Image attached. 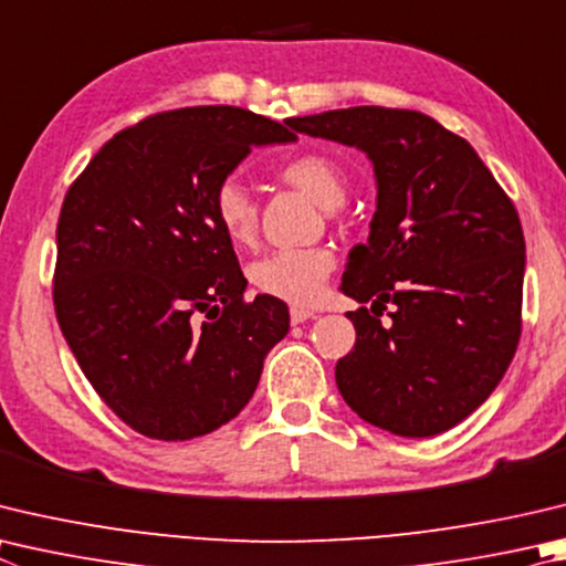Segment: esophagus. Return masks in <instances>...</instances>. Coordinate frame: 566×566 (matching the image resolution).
Instances as JSON below:
<instances>
[{
    "label": "esophagus",
    "mask_w": 566,
    "mask_h": 566,
    "mask_svg": "<svg viewBox=\"0 0 566 566\" xmlns=\"http://www.w3.org/2000/svg\"><path fill=\"white\" fill-rule=\"evenodd\" d=\"M314 316H316V312H312V310H302V306H292V310H290L292 324H304L306 318H314Z\"/></svg>",
    "instance_id": "34e87169"
}]
</instances>
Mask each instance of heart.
<instances>
[{
  "label": "heart",
  "mask_w": 566,
  "mask_h": 566,
  "mask_svg": "<svg viewBox=\"0 0 566 566\" xmlns=\"http://www.w3.org/2000/svg\"><path fill=\"white\" fill-rule=\"evenodd\" d=\"M276 180L302 190L318 208L334 210L344 205L348 178L338 163L326 153L310 150L284 160L274 170ZM212 214L234 248H250L256 240V205L238 180H222L212 195ZM334 252L328 248L280 250L262 256L250 266L254 290L294 306H310L322 296L328 274L334 272Z\"/></svg>",
  "instance_id": "obj_1"
}]
</instances>
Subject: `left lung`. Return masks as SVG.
I'll use <instances>...</instances> for the list:
<instances>
[{"instance_id":"8db88e82","label":"left lung","mask_w":566,"mask_h":566,"mask_svg":"<svg viewBox=\"0 0 566 566\" xmlns=\"http://www.w3.org/2000/svg\"><path fill=\"white\" fill-rule=\"evenodd\" d=\"M286 126L361 148L376 170L371 234L342 280L371 310L346 314L356 344L336 364L338 394L403 438L458 426L520 344L525 234L510 195L465 138L426 113L356 106Z\"/></svg>"}]
</instances>
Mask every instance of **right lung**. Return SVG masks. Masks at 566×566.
<instances>
[{
	"label": "right lung",
	"instance_id": "obj_1",
	"mask_svg": "<svg viewBox=\"0 0 566 566\" xmlns=\"http://www.w3.org/2000/svg\"><path fill=\"white\" fill-rule=\"evenodd\" d=\"M238 106L153 113L71 182L56 224L54 310L101 400L156 440L208 436L248 406L286 304L248 280L212 214L252 146L290 143Z\"/></svg>",
	"mask_w": 566,
	"mask_h": 566
}]
</instances>
